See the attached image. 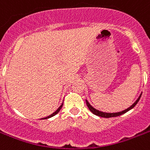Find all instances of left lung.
Wrapping results in <instances>:
<instances>
[{"mask_svg":"<svg viewBox=\"0 0 150 150\" xmlns=\"http://www.w3.org/2000/svg\"><path fill=\"white\" fill-rule=\"evenodd\" d=\"M141 95H142V94H140V96L139 97V98H138L137 100H136V102L134 103L133 105H132V106H130L129 108L125 109V110H124V111H120V112H116V113H107V112H103V111H98V110H97L96 108H94V107H92L91 105H90V103L87 101V100H86V103H87V107H88V108H89L90 111H91L93 114L96 115L100 116V117H102V118H111V117H117V116L121 115H122V114L125 113V112H127V111H129V110H131L132 108H133L136 105V104L139 102V100L140 98H141Z\"/></svg>","mask_w":150,"mask_h":150,"instance_id":"1","label":"left lung"}]
</instances>
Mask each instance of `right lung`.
<instances>
[{
  "instance_id": "right-lung-1",
  "label": "right lung",
  "mask_w": 150,
  "mask_h": 150,
  "mask_svg": "<svg viewBox=\"0 0 150 150\" xmlns=\"http://www.w3.org/2000/svg\"><path fill=\"white\" fill-rule=\"evenodd\" d=\"M63 104H62V105H60V106H59V108H58V109H57V110H56V111H55L54 113H52V115H50V116H48V117H46V118H51V117H52V116H54V115H56V114L58 113L59 111H60V109H61V108H62V107H63Z\"/></svg>"
}]
</instances>
